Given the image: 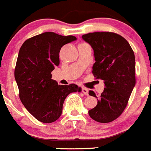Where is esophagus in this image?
Segmentation results:
<instances>
[{"label": "esophagus", "mask_w": 151, "mask_h": 151, "mask_svg": "<svg viewBox=\"0 0 151 151\" xmlns=\"http://www.w3.org/2000/svg\"><path fill=\"white\" fill-rule=\"evenodd\" d=\"M81 92H82L85 96H88V89L85 88V87H82V88H81Z\"/></svg>", "instance_id": "esophagus-1"}]
</instances>
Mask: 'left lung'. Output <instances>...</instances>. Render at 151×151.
Here are the masks:
<instances>
[{"instance_id":"left-lung-1","label":"left lung","mask_w":151,"mask_h":151,"mask_svg":"<svg viewBox=\"0 0 151 151\" xmlns=\"http://www.w3.org/2000/svg\"><path fill=\"white\" fill-rule=\"evenodd\" d=\"M82 39L93 50V76L104 84L99 99L93 90L89 91L98 100L89 116L98 122H110L124 111L136 84L134 52L127 40L113 32L88 33Z\"/></svg>"}]
</instances>
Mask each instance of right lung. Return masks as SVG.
Wrapping results in <instances>:
<instances>
[{"mask_svg":"<svg viewBox=\"0 0 151 151\" xmlns=\"http://www.w3.org/2000/svg\"><path fill=\"white\" fill-rule=\"evenodd\" d=\"M73 35L62 36L47 32L24 41L18 52L15 78L19 97L27 110L38 121L52 123L61 116L66 97L81 91L76 84L58 85L51 72L60 64L59 52Z\"/></svg>","mask_w":151,"mask_h":151,"instance_id":"add662e5","label":"right lung"}]
</instances>
